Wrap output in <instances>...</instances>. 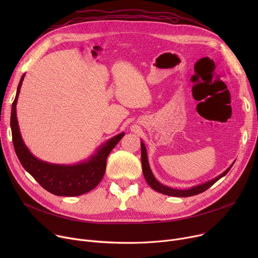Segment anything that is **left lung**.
<instances>
[{"instance_id": "left-lung-1", "label": "left lung", "mask_w": 258, "mask_h": 258, "mask_svg": "<svg viewBox=\"0 0 258 258\" xmlns=\"http://www.w3.org/2000/svg\"><path fill=\"white\" fill-rule=\"evenodd\" d=\"M141 162H142V171H143V174H144V178H145L147 184L150 185L154 189V190H156V191H158L162 195H166V196H170V197H179V198L192 197V196L204 192L205 190H207L209 187H211L215 182H218L221 178L224 177V175H226L227 172L230 170V168H231L232 165L234 164L233 163L229 168H227L222 174L219 175V177H216V178H214V179H212V180H210L206 183L200 184L198 186H194V187L189 188V189H174V188H171V187H168V186L161 184L160 182L157 181V179L155 178V175L153 174V172L151 170L150 164H148L146 148H145V145L142 141H141Z\"/></svg>"}]
</instances>
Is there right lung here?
I'll return each instance as SVG.
<instances>
[{
    "label": "right lung",
    "instance_id": "1",
    "mask_svg": "<svg viewBox=\"0 0 258 258\" xmlns=\"http://www.w3.org/2000/svg\"><path fill=\"white\" fill-rule=\"evenodd\" d=\"M25 74L18 86L17 95L11 107L10 126L12 142L16 154L23 167L28 171L38 184L47 191L59 197H77L87 194L96 187L103 178L106 159L113 148L124 136L121 133L107 140L88 160L75 165L51 164L35 158L22 139L17 119V102Z\"/></svg>",
    "mask_w": 258,
    "mask_h": 258
}]
</instances>
